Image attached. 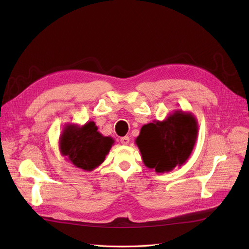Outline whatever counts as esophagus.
<instances>
[{"label": "esophagus", "mask_w": 249, "mask_h": 249, "mask_svg": "<svg viewBox=\"0 0 249 249\" xmlns=\"http://www.w3.org/2000/svg\"><path fill=\"white\" fill-rule=\"evenodd\" d=\"M120 141H121V143H122L123 145H128L130 139H129L128 136H124V137H122V138L120 139Z\"/></svg>", "instance_id": "34e87169"}]
</instances>
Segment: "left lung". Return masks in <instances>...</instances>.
I'll list each match as a JSON object with an SVG mask.
<instances>
[{"label":"left lung","instance_id":"1","mask_svg":"<svg viewBox=\"0 0 249 249\" xmlns=\"http://www.w3.org/2000/svg\"><path fill=\"white\" fill-rule=\"evenodd\" d=\"M198 137V122L190 112L176 110L163 121L143 125L135 139L143 163L158 174L181 166L194 149Z\"/></svg>","mask_w":249,"mask_h":249}]
</instances>
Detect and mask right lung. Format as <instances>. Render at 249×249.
Returning a JSON list of instances; mask_svg holds the SVG:
<instances>
[{"label": "right lung", "instance_id": "obj_1", "mask_svg": "<svg viewBox=\"0 0 249 249\" xmlns=\"http://www.w3.org/2000/svg\"><path fill=\"white\" fill-rule=\"evenodd\" d=\"M59 151L74 166L90 172L102 164L109 153L114 139L103 136L94 121L83 126L69 123L59 137Z\"/></svg>", "mask_w": 249, "mask_h": 249}]
</instances>
